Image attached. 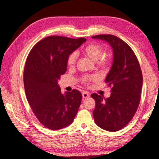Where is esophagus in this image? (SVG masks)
Instances as JSON below:
<instances>
[{
	"instance_id": "1",
	"label": "esophagus",
	"mask_w": 159,
	"mask_h": 159,
	"mask_svg": "<svg viewBox=\"0 0 159 159\" xmlns=\"http://www.w3.org/2000/svg\"><path fill=\"white\" fill-rule=\"evenodd\" d=\"M82 96H83V98L85 99V98H89L90 95H89V93H88V92H86V91H85V92H83L82 93Z\"/></svg>"
}]
</instances>
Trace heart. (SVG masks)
Masks as SVG:
<instances>
[{
  "instance_id": "heart-1",
  "label": "heart",
  "mask_w": 159,
  "mask_h": 159,
  "mask_svg": "<svg viewBox=\"0 0 159 159\" xmlns=\"http://www.w3.org/2000/svg\"><path fill=\"white\" fill-rule=\"evenodd\" d=\"M83 53L85 57H87L88 58H89L90 60L94 61H97L99 60V58H100L101 59H99V64L100 66H105L109 62V58H107L106 57H102L104 53L103 48L98 44L91 43L86 45V46L83 49ZM76 54L75 52H72L70 54L68 57H67V65L69 66H74L75 63H76ZM90 79H91L89 77H85L83 79V80L84 83H88Z\"/></svg>"
}]
</instances>
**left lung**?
I'll list each match as a JSON object with an SVG mask.
<instances>
[{
	"label": "left lung",
	"instance_id": "1",
	"mask_svg": "<svg viewBox=\"0 0 159 159\" xmlns=\"http://www.w3.org/2000/svg\"><path fill=\"white\" fill-rule=\"evenodd\" d=\"M93 39L108 42L113 49V63L105 82L111 88V96L93 93L95 100L93 117L104 130L116 132L130 121L138 108L142 88V74L135 54L119 38L110 34L97 35Z\"/></svg>",
	"mask_w": 159,
	"mask_h": 159
}]
</instances>
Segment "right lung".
Instances as JSON below:
<instances>
[{
  "label": "right lung",
  "mask_w": 159,
  "mask_h": 159,
  "mask_svg": "<svg viewBox=\"0 0 159 159\" xmlns=\"http://www.w3.org/2000/svg\"><path fill=\"white\" fill-rule=\"evenodd\" d=\"M78 39L52 36L34 45L29 52L24 71L26 99L37 119L52 130L73 122L82 95L79 90L61 94L57 80L66 71L67 57L83 43Z\"/></svg>",
  "instance_id": "obj_1"
}]
</instances>
